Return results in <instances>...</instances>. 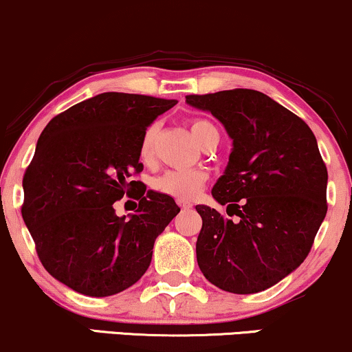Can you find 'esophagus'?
I'll return each instance as SVG.
<instances>
[{
    "label": "esophagus",
    "instance_id": "34e87169",
    "mask_svg": "<svg viewBox=\"0 0 352 352\" xmlns=\"http://www.w3.org/2000/svg\"><path fill=\"white\" fill-rule=\"evenodd\" d=\"M177 204H179V207L183 210H188V209H190V207H192V204L190 202H184V201H177Z\"/></svg>",
    "mask_w": 352,
    "mask_h": 352
}]
</instances>
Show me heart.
I'll use <instances>...</instances> for the list:
<instances>
[{"label": "heart", "mask_w": 352, "mask_h": 352, "mask_svg": "<svg viewBox=\"0 0 352 352\" xmlns=\"http://www.w3.org/2000/svg\"><path fill=\"white\" fill-rule=\"evenodd\" d=\"M155 133L156 127L150 125L148 129L143 132L140 140V148H138V155H140L142 162H148L153 155V145H155ZM190 133L196 138L199 145H202L210 135L217 132L215 125L206 119H194L190 122ZM207 181V173L204 169H169V171L163 173L153 181V188L158 192L169 196L177 201H190L201 192L204 184Z\"/></svg>", "instance_id": "obj_1"}]
</instances>
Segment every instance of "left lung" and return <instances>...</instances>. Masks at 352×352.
I'll return each mask as SVG.
<instances>
[{
  "instance_id": "obj_1",
  "label": "left lung",
  "mask_w": 352,
  "mask_h": 352,
  "mask_svg": "<svg viewBox=\"0 0 352 352\" xmlns=\"http://www.w3.org/2000/svg\"><path fill=\"white\" fill-rule=\"evenodd\" d=\"M186 102L210 112L233 142L212 188L228 217L196 206L197 264L219 289L261 292L300 266L327 215L328 171L318 143L300 117L259 91L190 94Z\"/></svg>"
}]
</instances>
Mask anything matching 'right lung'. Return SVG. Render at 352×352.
Returning a JSON list of instances; mask_svg holds the SVG:
<instances>
[{"instance_id":"obj_1","label":"right lung","mask_w":352,"mask_h":352,"mask_svg":"<svg viewBox=\"0 0 352 352\" xmlns=\"http://www.w3.org/2000/svg\"><path fill=\"white\" fill-rule=\"evenodd\" d=\"M176 102L102 93L54 117L38 137L23 179V219L43 267L75 292L109 297L135 284L156 236L179 214L175 199L130 181L143 169V132ZM124 193L141 202L135 214L117 217L113 202Z\"/></svg>"}]
</instances>
